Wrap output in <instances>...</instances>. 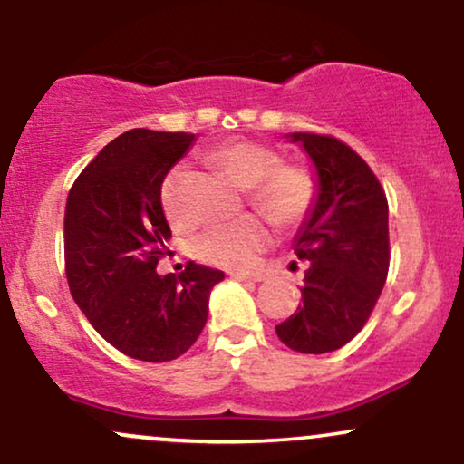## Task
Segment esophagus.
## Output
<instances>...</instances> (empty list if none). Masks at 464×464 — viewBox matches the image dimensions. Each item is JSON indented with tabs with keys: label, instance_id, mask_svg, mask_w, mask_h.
Here are the masks:
<instances>
[{
	"label": "esophagus",
	"instance_id": "1",
	"mask_svg": "<svg viewBox=\"0 0 464 464\" xmlns=\"http://www.w3.org/2000/svg\"><path fill=\"white\" fill-rule=\"evenodd\" d=\"M231 276L237 281H255V284H257V281H264L262 275H250V273H231Z\"/></svg>",
	"mask_w": 464,
	"mask_h": 464
}]
</instances>
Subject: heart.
Wrapping results in <instances>:
<instances>
[{"label":"heart","instance_id":"heart-1","mask_svg":"<svg viewBox=\"0 0 464 464\" xmlns=\"http://www.w3.org/2000/svg\"><path fill=\"white\" fill-rule=\"evenodd\" d=\"M209 163L225 177L246 189V202L270 225L290 231L305 222L316 205V180L296 163H281L279 152L264 143L231 140L211 148ZM183 168L174 165L161 180L159 200L172 225L183 222L180 207ZM270 244L268 228L259 218L246 216L231 225L209 227L191 239V255L202 264L227 270H248Z\"/></svg>","mask_w":464,"mask_h":464}]
</instances>
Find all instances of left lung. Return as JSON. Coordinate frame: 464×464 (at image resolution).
I'll list each match as a JSON object with an SVG mask.
<instances>
[{"instance_id": "obj_1", "label": "left lung", "mask_w": 464, "mask_h": 464, "mask_svg": "<svg viewBox=\"0 0 464 464\" xmlns=\"http://www.w3.org/2000/svg\"><path fill=\"white\" fill-rule=\"evenodd\" d=\"M292 141L312 157L321 189L295 239L307 266L303 303L276 324V335L299 353H329L360 334L386 284L388 200L369 163L344 141L307 132H295Z\"/></svg>"}]
</instances>
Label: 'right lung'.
Wrapping results in <instances>:
<instances>
[{
	"mask_svg": "<svg viewBox=\"0 0 464 464\" xmlns=\"http://www.w3.org/2000/svg\"><path fill=\"white\" fill-rule=\"evenodd\" d=\"M191 132L132 129L80 172L65 207V275L80 310L109 344L143 362L177 360L196 343L222 270L188 262L157 275L169 227L159 188Z\"/></svg>",
	"mask_w": 464,
	"mask_h": 464,
	"instance_id": "1",
	"label": "right lung"
}]
</instances>
